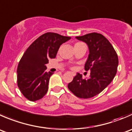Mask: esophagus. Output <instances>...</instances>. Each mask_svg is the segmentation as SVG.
<instances>
[{"instance_id": "obj_1", "label": "esophagus", "mask_w": 132, "mask_h": 132, "mask_svg": "<svg viewBox=\"0 0 132 132\" xmlns=\"http://www.w3.org/2000/svg\"><path fill=\"white\" fill-rule=\"evenodd\" d=\"M72 73V75H75V73Z\"/></svg>"}]
</instances>
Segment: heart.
Wrapping results in <instances>:
<instances>
[{
	"label": "heart",
	"instance_id": "1",
	"mask_svg": "<svg viewBox=\"0 0 132 132\" xmlns=\"http://www.w3.org/2000/svg\"><path fill=\"white\" fill-rule=\"evenodd\" d=\"M84 45L82 43H75V45H74V47H77V46H80Z\"/></svg>",
	"mask_w": 132,
	"mask_h": 132
}]
</instances>
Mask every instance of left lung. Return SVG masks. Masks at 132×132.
Returning a JSON list of instances; mask_svg holds the SVG:
<instances>
[{"mask_svg":"<svg viewBox=\"0 0 132 132\" xmlns=\"http://www.w3.org/2000/svg\"><path fill=\"white\" fill-rule=\"evenodd\" d=\"M75 38L88 45L89 55L84 69L90 71V75L83 79L77 73L68 88L77 97L91 98L100 93L112 81L117 73L118 57L110 43L101 34L92 33Z\"/></svg>","mask_w":132,"mask_h":132,"instance_id":"left-lung-1","label":"left lung"}]
</instances>
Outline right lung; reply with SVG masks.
Masks as SVG:
<instances>
[{"label": "right lung", "instance_id": "right-lung-1", "mask_svg": "<svg viewBox=\"0 0 132 132\" xmlns=\"http://www.w3.org/2000/svg\"><path fill=\"white\" fill-rule=\"evenodd\" d=\"M71 39L48 32L37 39L26 50L17 68V84L23 95L31 101L43 98L48 89L53 73L46 72L50 59L55 58L62 44Z\"/></svg>", "mask_w": 132, "mask_h": 132}]
</instances>
